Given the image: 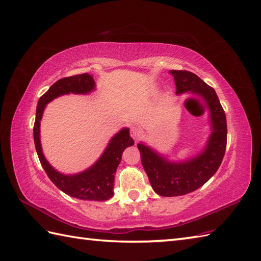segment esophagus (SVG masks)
Returning <instances> with one entry per match:
<instances>
[{"label": "esophagus", "instance_id": "34e87169", "mask_svg": "<svg viewBox=\"0 0 261 261\" xmlns=\"http://www.w3.org/2000/svg\"><path fill=\"white\" fill-rule=\"evenodd\" d=\"M130 135H131L132 138H134L135 140H138L141 137L142 132H141V130L138 126H132L131 130H130Z\"/></svg>", "mask_w": 261, "mask_h": 261}]
</instances>
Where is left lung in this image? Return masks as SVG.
I'll return each instance as SVG.
<instances>
[{"label":"left lung","mask_w":261,"mask_h":261,"mask_svg":"<svg viewBox=\"0 0 261 261\" xmlns=\"http://www.w3.org/2000/svg\"><path fill=\"white\" fill-rule=\"evenodd\" d=\"M176 84V94L191 93L202 97L210 113L212 132L206 146L196 156L184 162H170L143 142L138 143L141 163L151 187L160 196L185 195L203 186L222 163L226 148V119L224 110L212 87L187 70H170Z\"/></svg>","instance_id":"1"}]
</instances>
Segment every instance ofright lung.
<instances>
[{"mask_svg":"<svg viewBox=\"0 0 261 261\" xmlns=\"http://www.w3.org/2000/svg\"><path fill=\"white\" fill-rule=\"evenodd\" d=\"M94 90L95 82L93 76L87 73L65 77L53 84L38 101L33 139L43 169L60 191L83 201H108L113 196L114 174L121 162L122 153L126 147L134 146L135 143L127 127H123L110 140L102 156L95 164L82 173L74 175H64L55 169L43 156L40 141V121L43 110L49 102L65 94H88Z\"/></svg>","mask_w":261,"mask_h":261,"instance_id":"right-lung-1","label":"right lung"}]
</instances>
